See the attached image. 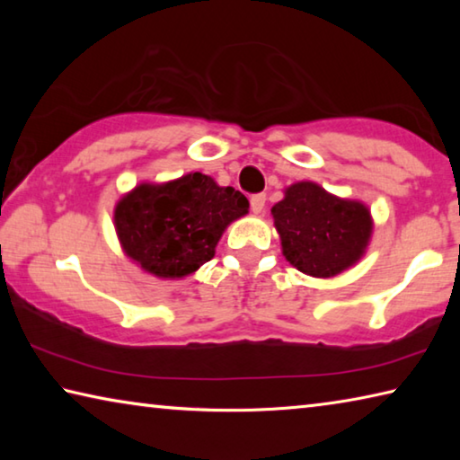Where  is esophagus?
Instances as JSON below:
<instances>
[{
    "label": "esophagus",
    "instance_id": "34e87169",
    "mask_svg": "<svg viewBox=\"0 0 460 460\" xmlns=\"http://www.w3.org/2000/svg\"><path fill=\"white\" fill-rule=\"evenodd\" d=\"M249 202H252L253 215H261L263 208H266V194H253Z\"/></svg>",
    "mask_w": 460,
    "mask_h": 460
}]
</instances>
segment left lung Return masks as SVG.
<instances>
[{
	"instance_id": "1",
	"label": "left lung",
	"mask_w": 460,
	"mask_h": 460,
	"mask_svg": "<svg viewBox=\"0 0 460 460\" xmlns=\"http://www.w3.org/2000/svg\"><path fill=\"white\" fill-rule=\"evenodd\" d=\"M284 258L302 274L332 278L359 261L373 233L369 207L302 181L271 207Z\"/></svg>"
}]
</instances>
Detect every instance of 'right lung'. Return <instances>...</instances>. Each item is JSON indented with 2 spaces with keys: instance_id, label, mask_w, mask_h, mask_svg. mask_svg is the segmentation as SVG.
<instances>
[{
  "instance_id": "obj_1",
  "label": "right lung",
  "mask_w": 460,
  "mask_h": 460,
  "mask_svg": "<svg viewBox=\"0 0 460 460\" xmlns=\"http://www.w3.org/2000/svg\"><path fill=\"white\" fill-rule=\"evenodd\" d=\"M249 200L233 186L189 172L168 182H139L113 208V225L128 258L160 279H181L215 258L233 221Z\"/></svg>"
}]
</instances>
